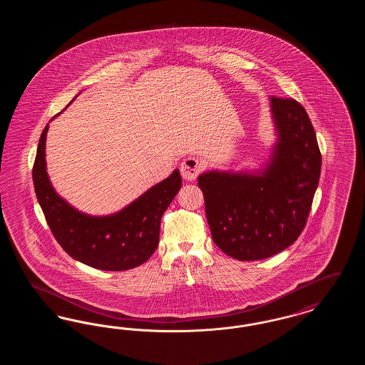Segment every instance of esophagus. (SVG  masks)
<instances>
[{"mask_svg":"<svg viewBox=\"0 0 365 365\" xmlns=\"http://www.w3.org/2000/svg\"><path fill=\"white\" fill-rule=\"evenodd\" d=\"M202 170H204V164L195 157H187L180 164V174L186 180H194L202 173Z\"/></svg>","mask_w":365,"mask_h":365,"instance_id":"obj_1","label":"esophagus"}]
</instances>
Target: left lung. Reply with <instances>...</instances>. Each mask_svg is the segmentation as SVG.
Returning a JSON list of instances; mask_svg holds the SVG:
<instances>
[{
	"instance_id": "1",
	"label": "left lung",
	"mask_w": 365,
	"mask_h": 365,
	"mask_svg": "<svg viewBox=\"0 0 365 365\" xmlns=\"http://www.w3.org/2000/svg\"><path fill=\"white\" fill-rule=\"evenodd\" d=\"M271 109L279 142L261 174L198 176L213 242L237 260L268 259L295 242L319 185L322 153L305 108L274 96Z\"/></svg>"
}]
</instances>
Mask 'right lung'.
Segmentation results:
<instances>
[{
  "instance_id": "add662e5",
  "label": "right lung",
  "mask_w": 365,
  "mask_h": 365,
  "mask_svg": "<svg viewBox=\"0 0 365 365\" xmlns=\"http://www.w3.org/2000/svg\"><path fill=\"white\" fill-rule=\"evenodd\" d=\"M49 124L43 128L36 149L33 180L38 202L53 237L72 259L103 271L135 268L156 252L160 222L182 186L178 170L157 183L119 213L93 217L61 200L46 174L45 140Z\"/></svg>"
}]
</instances>
